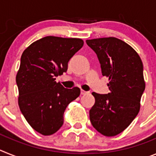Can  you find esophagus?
Wrapping results in <instances>:
<instances>
[{"label": "esophagus", "mask_w": 156, "mask_h": 156, "mask_svg": "<svg viewBox=\"0 0 156 156\" xmlns=\"http://www.w3.org/2000/svg\"><path fill=\"white\" fill-rule=\"evenodd\" d=\"M88 92L87 91H85V90H81V94H87Z\"/></svg>", "instance_id": "obj_1"}]
</instances>
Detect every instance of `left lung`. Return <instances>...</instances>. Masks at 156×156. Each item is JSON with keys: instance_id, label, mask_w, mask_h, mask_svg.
<instances>
[{"instance_id": "1", "label": "left lung", "mask_w": 156, "mask_h": 156, "mask_svg": "<svg viewBox=\"0 0 156 156\" xmlns=\"http://www.w3.org/2000/svg\"><path fill=\"white\" fill-rule=\"evenodd\" d=\"M96 53L101 73L108 77L110 92H93L95 103L90 110L92 126L106 137L122 132L138 114L145 89L143 64L138 54L115 37L87 40Z\"/></svg>"}]
</instances>
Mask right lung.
<instances>
[{
	"label": "right lung",
	"instance_id": "right-lung-1",
	"mask_svg": "<svg viewBox=\"0 0 156 156\" xmlns=\"http://www.w3.org/2000/svg\"><path fill=\"white\" fill-rule=\"evenodd\" d=\"M83 45L79 38L43 37L30 45L21 56L16 75L19 105L29 124L48 136L62 126L66 107L80 94L79 87L65 88L55 81L68 69V62Z\"/></svg>",
	"mask_w": 156,
	"mask_h": 156
}]
</instances>
